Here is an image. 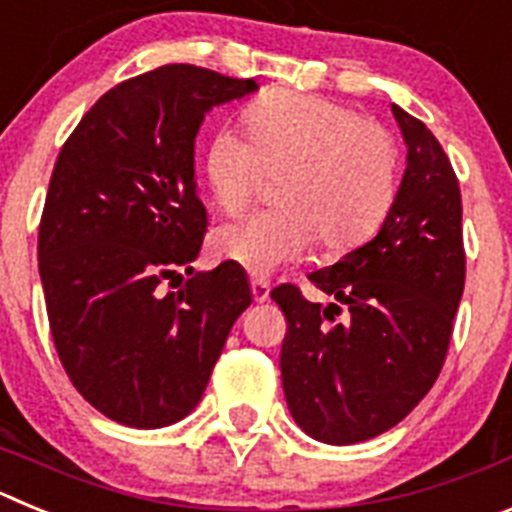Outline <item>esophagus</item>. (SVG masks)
<instances>
[{"label":"esophagus","mask_w":512,"mask_h":512,"mask_svg":"<svg viewBox=\"0 0 512 512\" xmlns=\"http://www.w3.org/2000/svg\"><path fill=\"white\" fill-rule=\"evenodd\" d=\"M251 292H253V300L266 302V300H269L271 287L264 282V279H251Z\"/></svg>","instance_id":"1"}]
</instances>
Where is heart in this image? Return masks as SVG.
I'll list each match as a JSON object with an SVG mask.
<instances>
[{"label": "heart", "mask_w": 512, "mask_h": 512, "mask_svg": "<svg viewBox=\"0 0 512 512\" xmlns=\"http://www.w3.org/2000/svg\"><path fill=\"white\" fill-rule=\"evenodd\" d=\"M248 138L223 128L212 135L205 176L217 207L248 210L266 174H284L282 210L261 212L215 233V251L253 277L295 264L320 238L346 251L377 230L397 189V148L374 120L328 99L269 92L243 115Z\"/></svg>", "instance_id": "1"}]
</instances>
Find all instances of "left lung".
I'll use <instances>...</instances> for the list:
<instances>
[{"mask_svg": "<svg viewBox=\"0 0 512 512\" xmlns=\"http://www.w3.org/2000/svg\"><path fill=\"white\" fill-rule=\"evenodd\" d=\"M392 115L408 158L382 228L307 277L333 302L305 300L295 284L271 292L287 318L279 359L287 408L307 436L330 446L390 431L428 395L464 292L451 161L423 122L397 104Z\"/></svg>", "mask_w": 512, "mask_h": 512, "instance_id": "left-lung-1", "label": "left lung"}]
</instances>
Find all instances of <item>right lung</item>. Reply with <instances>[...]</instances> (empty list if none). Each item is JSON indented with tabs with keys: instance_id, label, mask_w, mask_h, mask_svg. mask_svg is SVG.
<instances>
[{
	"instance_id": "right-lung-1",
	"label": "right lung",
	"mask_w": 512,
	"mask_h": 512,
	"mask_svg": "<svg viewBox=\"0 0 512 512\" xmlns=\"http://www.w3.org/2000/svg\"><path fill=\"white\" fill-rule=\"evenodd\" d=\"M256 89L169 63L102 94L58 153L38 233L45 307L69 379L115 423L192 413L251 305L243 266H192L207 230L194 138L212 107Z\"/></svg>"
}]
</instances>
